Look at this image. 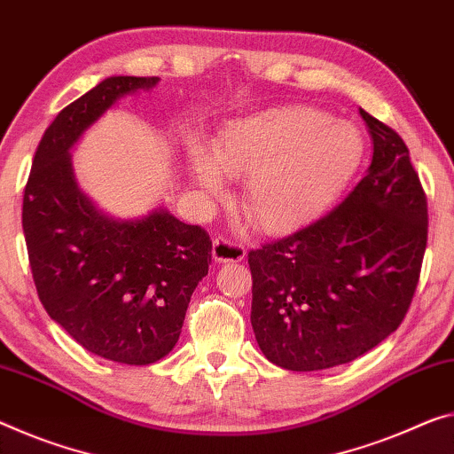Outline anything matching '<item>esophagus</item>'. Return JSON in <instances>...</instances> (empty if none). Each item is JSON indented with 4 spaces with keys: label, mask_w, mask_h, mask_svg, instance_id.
<instances>
[{
    "label": "esophagus",
    "mask_w": 454,
    "mask_h": 454,
    "mask_svg": "<svg viewBox=\"0 0 454 454\" xmlns=\"http://www.w3.org/2000/svg\"><path fill=\"white\" fill-rule=\"evenodd\" d=\"M212 256L215 262H239L247 256V247L239 240L226 239V236H215Z\"/></svg>",
    "instance_id": "34e87169"
}]
</instances>
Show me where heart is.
<instances>
[{"label": "heart", "instance_id": "1", "mask_svg": "<svg viewBox=\"0 0 454 454\" xmlns=\"http://www.w3.org/2000/svg\"><path fill=\"white\" fill-rule=\"evenodd\" d=\"M206 153H193L201 188L224 192L226 176H247L242 204L269 232L313 218L337 198L364 160L356 125L311 106H283L240 119L218 135Z\"/></svg>", "mask_w": 454, "mask_h": 454}]
</instances>
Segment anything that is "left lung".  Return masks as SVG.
<instances>
[{
	"label": "left lung",
	"mask_w": 454,
	"mask_h": 454,
	"mask_svg": "<svg viewBox=\"0 0 454 454\" xmlns=\"http://www.w3.org/2000/svg\"><path fill=\"white\" fill-rule=\"evenodd\" d=\"M372 165L340 206L250 250V321L269 362L291 372L349 364L404 321L420 278L428 206L402 137L359 111Z\"/></svg>",
	"instance_id": "1"
}]
</instances>
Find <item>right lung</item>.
Returning a JSON list of instances; mask_svg holds the SVG:
<instances>
[{
  "label": "right lung",
  "mask_w": 454,
  "mask_h": 454,
  "mask_svg": "<svg viewBox=\"0 0 454 454\" xmlns=\"http://www.w3.org/2000/svg\"><path fill=\"white\" fill-rule=\"evenodd\" d=\"M157 76H111L56 114L24 188L27 258L46 313L90 354L147 365L182 333L192 293L212 262L210 234L168 210L113 220L78 190L68 149L114 100Z\"/></svg>",
  "instance_id": "obj_1"
}]
</instances>
